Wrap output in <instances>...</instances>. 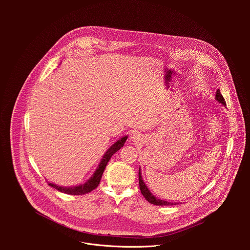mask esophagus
I'll use <instances>...</instances> for the list:
<instances>
[{"label":"esophagus","mask_w":250,"mask_h":250,"mask_svg":"<svg viewBox=\"0 0 250 250\" xmlns=\"http://www.w3.org/2000/svg\"><path fill=\"white\" fill-rule=\"evenodd\" d=\"M140 139H141V136L138 134V133H133V134H131V140H133V141H140Z\"/></svg>","instance_id":"34e87169"}]
</instances>
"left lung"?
<instances>
[{
	"label": "left lung",
	"mask_w": 250,
	"mask_h": 250,
	"mask_svg": "<svg viewBox=\"0 0 250 250\" xmlns=\"http://www.w3.org/2000/svg\"><path fill=\"white\" fill-rule=\"evenodd\" d=\"M216 101L219 102L220 104H222L224 106H227V104H226V101L223 97V95L221 94L220 92V89H218L217 93H216ZM138 182H139V189H140V192L141 194L144 195V197L146 198V200L147 202H149L150 204H153L155 206H173V205H177V203H171V202H167V201H164V200H161V199H158L156 198L147 188V186L146 185V183L144 182V180H142V176H141V170L139 168V171H138Z\"/></svg>",
	"instance_id": "8db88e82"
}]
</instances>
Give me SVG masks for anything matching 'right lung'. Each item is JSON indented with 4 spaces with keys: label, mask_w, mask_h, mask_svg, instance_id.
Masks as SVG:
<instances>
[{
    "label": "right lung",
    "mask_w": 250,
    "mask_h": 250,
    "mask_svg": "<svg viewBox=\"0 0 250 250\" xmlns=\"http://www.w3.org/2000/svg\"><path fill=\"white\" fill-rule=\"evenodd\" d=\"M126 139H127V135H125L121 139H118L114 145H112L110 146V148H108V150L104 152V154L101 162L99 163L97 169L95 170L93 175L89 178V179L85 183L77 185V186H73V187H63V186H59V185H56V184L50 183V182H48V185L51 186L52 188H55L59 192L65 193V194H68V195L78 196V195H84V194H87V193L93 191L94 189H96L99 186L102 175L104 173V170L106 164H108V162L110 161L111 157L118 150H120L124 146Z\"/></svg>",
    "instance_id": "obj_1"
}]
</instances>
